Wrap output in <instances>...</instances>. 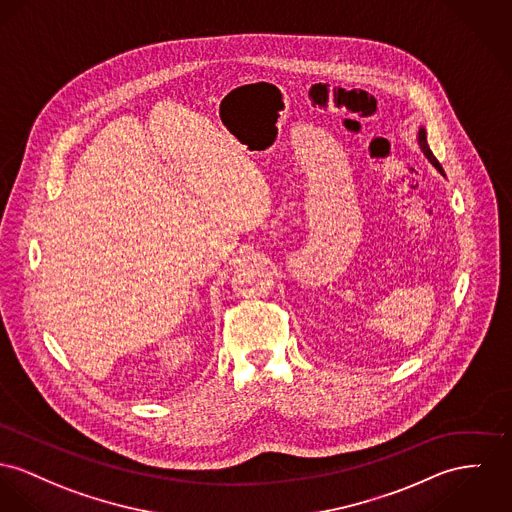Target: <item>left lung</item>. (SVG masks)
I'll return each mask as SVG.
<instances>
[{"instance_id":"8db88e82","label":"left lung","mask_w":512,"mask_h":512,"mask_svg":"<svg viewBox=\"0 0 512 512\" xmlns=\"http://www.w3.org/2000/svg\"><path fill=\"white\" fill-rule=\"evenodd\" d=\"M417 144H419L421 152L425 154V158L429 159V161L433 163L434 167L444 175V169L440 167L438 159L434 158L433 152H431V148H429V142H427V130H425V126H419V132H417Z\"/></svg>"}]
</instances>
